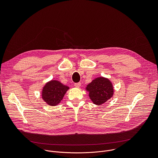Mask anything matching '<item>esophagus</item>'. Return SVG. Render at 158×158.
<instances>
[{
  "label": "esophagus",
  "mask_w": 158,
  "mask_h": 158,
  "mask_svg": "<svg viewBox=\"0 0 158 158\" xmlns=\"http://www.w3.org/2000/svg\"><path fill=\"white\" fill-rule=\"evenodd\" d=\"M81 83L80 82H77V83H75L74 84V86L76 87H79L80 86H81Z\"/></svg>",
  "instance_id": "obj_1"
}]
</instances>
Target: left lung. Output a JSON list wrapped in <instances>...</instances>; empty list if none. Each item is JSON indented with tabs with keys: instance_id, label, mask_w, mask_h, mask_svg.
Wrapping results in <instances>:
<instances>
[{
	"instance_id": "8db88e82",
	"label": "left lung",
	"mask_w": 158,
	"mask_h": 158,
	"mask_svg": "<svg viewBox=\"0 0 158 158\" xmlns=\"http://www.w3.org/2000/svg\"><path fill=\"white\" fill-rule=\"evenodd\" d=\"M86 90L90 99L94 104L101 105L111 98L114 94V89L111 82L107 78L100 77L89 83Z\"/></svg>"
}]
</instances>
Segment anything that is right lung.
Returning <instances> with one entry per match:
<instances>
[{
	"label": "right lung",
	"mask_w": 158,
	"mask_h": 158,
	"mask_svg": "<svg viewBox=\"0 0 158 158\" xmlns=\"http://www.w3.org/2000/svg\"><path fill=\"white\" fill-rule=\"evenodd\" d=\"M69 89L58 81L52 80L44 85L42 92V98L48 105H57L63 99L66 91Z\"/></svg>",
	"instance_id": "add662e5"
}]
</instances>
